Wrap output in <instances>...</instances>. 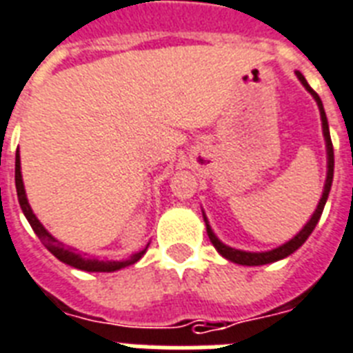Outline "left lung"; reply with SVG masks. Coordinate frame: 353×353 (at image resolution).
<instances>
[{"label":"left lung","mask_w":353,"mask_h":353,"mask_svg":"<svg viewBox=\"0 0 353 353\" xmlns=\"http://www.w3.org/2000/svg\"><path fill=\"white\" fill-rule=\"evenodd\" d=\"M299 80L303 81V85L308 89L314 98L317 100V105H319V111H321V120H323V132H324V138H326V149H328V176H326V184H324V191H323V199H321L319 205H317V210H315L314 216L310 219V222L304 225L303 230L299 231L297 236H293L292 241L286 242L284 246L277 248V250H272V252H264V253H248V252H241V250H233V248H228L224 246L219 239L215 236V233L211 231L210 224L205 221V230H208V236H210L211 244L216 248V252L221 253L222 256H225L228 261L235 262V264H242V266H261V264H270V262H275V261H281L284 256L292 255L295 250L303 246L306 239L312 235V231L315 230V225L319 222L321 215H323V210H324V204H326V199H328V193H330V188H332V180H334V145H332V138H330V129H328V120H326V112H324V107H323V101H321L319 94L308 85V81L304 78L301 72H297Z\"/></svg>","instance_id":"left-lung-1"}]
</instances>
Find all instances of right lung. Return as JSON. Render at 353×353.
<instances>
[{
    "label": "right lung",
    "mask_w": 353,
    "mask_h": 353,
    "mask_svg": "<svg viewBox=\"0 0 353 353\" xmlns=\"http://www.w3.org/2000/svg\"><path fill=\"white\" fill-rule=\"evenodd\" d=\"M16 191H18V200H19V205H21V210H23L25 216H27V221H29V224L32 225L34 233L38 235V239L41 241V244H43L47 250H49L52 255L56 256V259H60L61 262H65V264H69V266L72 268H78V270H83V272H117V270H120V268H125V266H131V264H134L137 261H140L142 259V255L145 253V250H142L140 253H134V255H131L129 259H125V261H91V259H83L81 255H76V253L69 252L67 248L61 244V242H58L54 239V236L50 235L49 231L45 230L43 225L39 224V221L36 219V215L32 213V210H30L29 202H27V196H25V188H23V180H21V169H19V154H16Z\"/></svg>",
    "instance_id": "add662e5"
}]
</instances>
